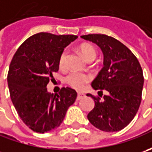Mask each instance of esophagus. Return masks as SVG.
I'll list each match as a JSON object with an SVG mask.
<instances>
[{
	"mask_svg": "<svg viewBox=\"0 0 152 152\" xmlns=\"http://www.w3.org/2000/svg\"><path fill=\"white\" fill-rule=\"evenodd\" d=\"M85 96V94L82 92H78V96H77V100H80L81 98Z\"/></svg>",
	"mask_w": 152,
	"mask_h": 152,
	"instance_id": "esophagus-1",
	"label": "esophagus"
}]
</instances>
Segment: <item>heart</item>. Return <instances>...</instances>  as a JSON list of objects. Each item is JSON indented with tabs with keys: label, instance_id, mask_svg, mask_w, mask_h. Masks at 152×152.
Returning <instances> with one entry per match:
<instances>
[{
	"label": "heart",
	"instance_id": "heart-1",
	"mask_svg": "<svg viewBox=\"0 0 152 152\" xmlns=\"http://www.w3.org/2000/svg\"><path fill=\"white\" fill-rule=\"evenodd\" d=\"M79 50L83 57L86 61H93L96 56V51L93 45L90 44H83L79 46ZM66 61H67V52H61L59 57V67L63 69L66 67ZM91 80V76L89 73H80L77 71H71L67 73L65 77V81L70 86L75 89H81L88 84Z\"/></svg>",
	"mask_w": 152,
	"mask_h": 152
}]
</instances>
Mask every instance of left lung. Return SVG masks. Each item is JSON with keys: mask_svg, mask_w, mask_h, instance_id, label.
<instances>
[{"mask_svg": "<svg viewBox=\"0 0 152 152\" xmlns=\"http://www.w3.org/2000/svg\"><path fill=\"white\" fill-rule=\"evenodd\" d=\"M81 38L99 45L104 55V67L91 84L95 90H101L99 96L87 94L95 101L87 118L100 130L119 131L131 122L140 107L144 85L141 66L131 50L113 37L93 34ZM103 89L108 92L104 97Z\"/></svg>", "mask_w": 152, "mask_h": 152, "instance_id": "obj_1", "label": "left lung"}]
</instances>
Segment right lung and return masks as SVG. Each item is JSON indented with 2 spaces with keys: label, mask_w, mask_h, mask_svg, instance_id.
Masks as SVG:
<instances>
[{
  "label": "right lung",
  "mask_w": 152,
  "mask_h": 152,
  "mask_svg": "<svg viewBox=\"0 0 152 152\" xmlns=\"http://www.w3.org/2000/svg\"><path fill=\"white\" fill-rule=\"evenodd\" d=\"M77 35L38 33L21 45L10 63L7 83L14 107L30 129L45 133L61 125L77 92L62 87L57 94L47 92L46 85L59 69V57Z\"/></svg>",
  "instance_id": "right-lung-1"
}]
</instances>
